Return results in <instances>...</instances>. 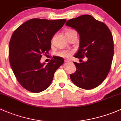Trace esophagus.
Returning <instances> with one entry per match:
<instances>
[{
	"mask_svg": "<svg viewBox=\"0 0 121 121\" xmlns=\"http://www.w3.org/2000/svg\"><path fill=\"white\" fill-rule=\"evenodd\" d=\"M65 61L66 62H72L70 60H68V59H66V60H65Z\"/></svg>",
	"mask_w": 121,
	"mask_h": 121,
	"instance_id": "34e87169",
	"label": "esophagus"
}]
</instances>
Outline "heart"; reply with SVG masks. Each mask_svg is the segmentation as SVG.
<instances>
[{
	"instance_id": "obj_1",
	"label": "heart",
	"mask_w": 121,
	"mask_h": 121,
	"mask_svg": "<svg viewBox=\"0 0 121 121\" xmlns=\"http://www.w3.org/2000/svg\"><path fill=\"white\" fill-rule=\"evenodd\" d=\"M74 31L72 29H68V30L66 31L65 34H69L72 33V32ZM73 53V51L69 50H63L62 51L59 52V53H58V55L59 56H60L61 57H63V58H69L70 56L71 55V54Z\"/></svg>"
}]
</instances>
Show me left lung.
Wrapping results in <instances>:
<instances>
[{"instance_id":"left-lung-1","label":"left lung","mask_w":121,"mask_h":121,"mask_svg":"<svg viewBox=\"0 0 121 121\" xmlns=\"http://www.w3.org/2000/svg\"><path fill=\"white\" fill-rule=\"evenodd\" d=\"M66 26L74 28L80 35L76 58H88L74 63L76 70L70 78L76 86L90 90L100 85L108 75L114 56V40L108 27L90 15H82L69 20Z\"/></svg>"}]
</instances>
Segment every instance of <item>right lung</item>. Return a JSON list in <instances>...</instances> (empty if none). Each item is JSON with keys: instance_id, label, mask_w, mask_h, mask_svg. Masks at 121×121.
<instances>
[{"instance_id": "obj_1", "label": "right lung", "mask_w": 121, "mask_h": 121, "mask_svg": "<svg viewBox=\"0 0 121 121\" xmlns=\"http://www.w3.org/2000/svg\"><path fill=\"white\" fill-rule=\"evenodd\" d=\"M66 20H48L33 18L18 27L9 43V61L15 76L22 86L32 93L47 89L55 72L64 63L60 56H53L49 63L40 62L42 55L51 48V39Z\"/></svg>"}]
</instances>
